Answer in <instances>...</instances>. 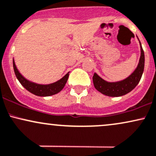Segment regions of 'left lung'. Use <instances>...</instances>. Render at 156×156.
Returning <instances> with one entry per match:
<instances>
[{
	"instance_id": "1",
	"label": "left lung",
	"mask_w": 156,
	"mask_h": 156,
	"mask_svg": "<svg viewBox=\"0 0 156 156\" xmlns=\"http://www.w3.org/2000/svg\"><path fill=\"white\" fill-rule=\"evenodd\" d=\"M139 41L140 48H141V56H140L139 64L133 72L125 80L117 82L105 81L97 73H94L93 76V83L98 91L108 97H122L133 90L139 84L144 69V53L141 42L139 40Z\"/></svg>"
}]
</instances>
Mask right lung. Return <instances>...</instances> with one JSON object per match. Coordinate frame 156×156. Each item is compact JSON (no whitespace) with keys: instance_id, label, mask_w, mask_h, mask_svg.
I'll return each instance as SVG.
<instances>
[{"instance_id":"add662e5","label":"right lung","mask_w":156,"mask_h":156,"mask_svg":"<svg viewBox=\"0 0 156 156\" xmlns=\"http://www.w3.org/2000/svg\"><path fill=\"white\" fill-rule=\"evenodd\" d=\"M13 68L15 71V76L20 83L28 91L38 97H49V96L55 95L57 93L60 92L62 90L66 83H67L68 78L69 76V72L66 73V75L58 81L55 83L48 84V85H40L37 84L29 80H26L25 77L22 76L21 73L18 71L16 66H15V61L13 59Z\"/></svg>"}]
</instances>
